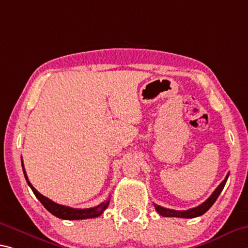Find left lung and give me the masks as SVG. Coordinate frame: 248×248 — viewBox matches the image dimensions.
<instances>
[{
    "instance_id": "obj_1",
    "label": "left lung",
    "mask_w": 248,
    "mask_h": 248,
    "mask_svg": "<svg viewBox=\"0 0 248 248\" xmlns=\"http://www.w3.org/2000/svg\"><path fill=\"white\" fill-rule=\"evenodd\" d=\"M230 173H227L226 178L223 180V182L219 184V186L215 188V191L212 193L209 199L206 200L205 202H203L202 204H200L199 206L193 207V209L186 210V211H175V210H170V209H166V207H162L160 205H156L155 204V210L158 211V213L160 215L164 216V217H182V218H193V217H198V216H201L206 211L210 210V207L213 205L215 203L216 200H217L218 195L221 194L222 190L225 186V183L227 179H229Z\"/></svg>"
}]
</instances>
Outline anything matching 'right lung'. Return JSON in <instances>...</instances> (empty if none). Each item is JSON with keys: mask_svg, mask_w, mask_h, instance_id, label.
Returning a JSON list of instances; mask_svg holds the SVG:
<instances>
[{"mask_svg": "<svg viewBox=\"0 0 248 248\" xmlns=\"http://www.w3.org/2000/svg\"><path fill=\"white\" fill-rule=\"evenodd\" d=\"M22 168H23V172H24L25 179L27 181V184H29L30 187L32 188L35 196H36V198L39 200V202L44 205L45 209L48 212H50L53 215L56 216V217H60L62 219H85V218L98 217V216L104 213V211L107 209L109 205V201H110L109 199L106 202H103L95 207H90V209H73V207L61 205V204L55 203L52 201V200L47 199L46 196L42 195L36 188L31 184L29 178H27L26 175L24 164H23V159H22Z\"/></svg>", "mask_w": 248, "mask_h": 248, "instance_id": "obj_1", "label": "right lung"}]
</instances>
